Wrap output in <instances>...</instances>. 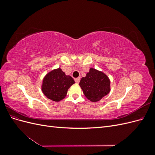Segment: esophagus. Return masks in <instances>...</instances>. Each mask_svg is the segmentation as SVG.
Here are the masks:
<instances>
[{"label":"esophagus","instance_id":"34e87169","mask_svg":"<svg viewBox=\"0 0 155 155\" xmlns=\"http://www.w3.org/2000/svg\"><path fill=\"white\" fill-rule=\"evenodd\" d=\"M75 81H76V83H79V81H80V78H78L75 79Z\"/></svg>","mask_w":155,"mask_h":155}]
</instances>
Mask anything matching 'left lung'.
Masks as SVG:
<instances>
[{"mask_svg":"<svg viewBox=\"0 0 155 155\" xmlns=\"http://www.w3.org/2000/svg\"><path fill=\"white\" fill-rule=\"evenodd\" d=\"M110 79L105 74L93 68L79 82L84 95L88 100L96 102L110 92Z\"/></svg>","mask_w":155,"mask_h":155,"instance_id":"1","label":"left lung"}]
</instances>
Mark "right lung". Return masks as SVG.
<instances>
[{
    "label": "right lung",
    "mask_w": 155,
    "mask_h": 155,
    "mask_svg": "<svg viewBox=\"0 0 155 155\" xmlns=\"http://www.w3.org/2000/svg\"><path fill=\"white\" fill-rule=\"evenodd\" d=\"M75 81L73 78L67 76L60 68L54 69L45 76L42 83V91L48 99L59 101L67 96L68 89Z\"/></svg>",
    "instance_id": "right-lung-1"
}]
</instances>
